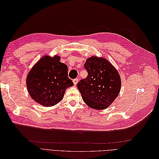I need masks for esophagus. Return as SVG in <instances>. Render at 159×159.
<instances>
[{
	"label": "esophagus",
	"mask_w": 159,
	"mask_h": 159,
	"mask_svg": "<svg viewBox=\"0 0 159 159\" xmlns=\"http://www.w3.org/2000/svg\"><path fill=\"white\" fill-rule=\"evenodd\" d=\"M78 81H79V80H78V78H76V79H74V80H73V82H74V85H77V84H78Z\"/></svg>",
	"instance_id": "obj_1"
}]
</instances>
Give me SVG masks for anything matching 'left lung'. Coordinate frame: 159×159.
<instances>
[{"instance_id": "left-lung-1", "label": "left lung", "mask_w": 159, "mask_h": 159, "mask_svg": "<svg viewBox=\"0 0 159 159\" xmlns=\"http://www.w3.org/2000/svg\"><path fill=\"white\" fill-rule=\"evenodd\" d=\"M84 68L88 75L77 85L84 102L95 109H105L117 98L121 81L117 70L103 57L91 56Z\"/></svg>"}]
</instances>
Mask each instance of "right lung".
<instances>
[{
	"mask_svg": "<svg viewBox=\"0 0 159 159\" xmlns=\"http://www.w3.org/2000/svg\"><path fill=\"white\" fill-rule=\"evenodd\" d=\"M60 57L44 56L26 77V87L32 99L44 107H52L64 98L66 90L74 85L68 75V66Z\"/></svg>",
	"mask_w": 159,
	"mask_h": 159,
	"instance_id": "add662e5",
	"label": "right lung"
}]
</instances>
